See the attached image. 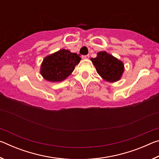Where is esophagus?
Here are the masks:
<instances>
[{"label":"esophagus","mask_w":159,"mask_h":159,"mask_svg":"<svg viewBox=\"0 0 159 159\" xmlns=\"http://www.w3.org/2000/svg\"><path fill=\"white\" fill-rule=\"evenodd\" d=\"M82 59L83 60H88L89 59V55H83L82 56Z\"/></svg>","instance_id":"34e87169"}]
</instances>
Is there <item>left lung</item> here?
<instances>
[{
  "label": "left lung",
  "mask_w": 159,
  "mask_h": 159,
  "mask_svg": "<svg viewBox=\"0 0 159 159\" xmlns=\"http://www.w3.org/2000/svg\"><path fill=\"white\" fill-rule=\"evenodd\" d=\"M90 60L98 74L105 81L114 83L121 79L125 70L124 64L106 51L98 52L97 57L91 58Z\"/></svg>",
  "instance_id": "left-lung-1"
}]
</instances>
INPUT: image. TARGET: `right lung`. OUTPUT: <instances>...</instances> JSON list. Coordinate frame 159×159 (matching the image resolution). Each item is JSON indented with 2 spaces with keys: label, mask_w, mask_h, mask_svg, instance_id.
<instances>
[{
  "label": "right lung",
  "mask_w": 159,
  "mask_h": 159,
  "mask_svg": "<svg viewBox=\"0 0 159 159\" xmlns=\"http://www.w3.org/2000/svg\"><path fill=\"white\" fill-rule=\"evenodd\" d=\"M80 60L81 58L76 53L61 49L44 57L40 74L48 81H63L71 74Z\"/></svg>",
  "instance_id": "add662e5"
}]
</instances>
